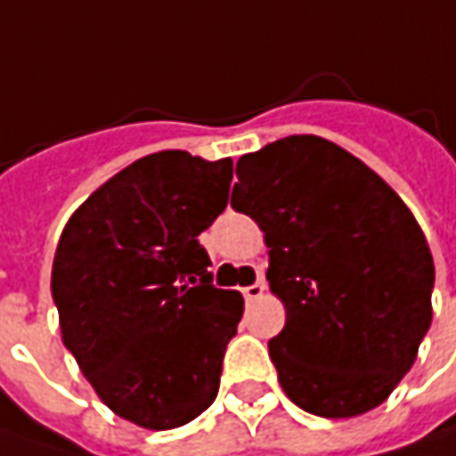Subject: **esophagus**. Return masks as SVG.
<instances>
[{
	"instance_id": "1",
	"label": "esophagus",
	"mask_w": 456,
	"mask_h": 456,
	"mask_svg": "<svg viewBox=\"0 0 456 456\" xmlns=\"http://www.w3.org/2000/svg\"><path fill=\"white\" fill-rule=\"evenodd\" d=\"M263 293H265V283H263V281H257V283H252V286L242 288V296H245L248 301H257Z\"/></svg>"
}]
</instances>
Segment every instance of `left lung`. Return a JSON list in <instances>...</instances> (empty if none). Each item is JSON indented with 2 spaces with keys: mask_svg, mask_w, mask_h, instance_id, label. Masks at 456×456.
I'll use <instances>...</instances> for the list:
<instances>
[{
  "mask_svg": "<svg viewBox=\"0 0 456 456\" xmlns=\"http://www.w3.org/2000/svg\"><path fill=\"white\" fill-rule=\"evenodd\" d=\"M232 208L265 232L267 283L286 306L267 352L288 398L324 419L380 406L431 327L434 257L411 208L316 134L242 155Z\"/></svg>",
  "mask_w": 456,
  "mask_h": 456,
  "instance_id": "obj_1",
  "label": "left lung"
}]
</instances>
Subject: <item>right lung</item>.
I'll list each match as a JSON object with an SVG mask.
<instances>
[{"label":"right lung","instance_id":"1","mask_svg":"<svg viewBox=\"0 0 456 456\" xmlns=\"http://www.w3.org/2000/svg\"><path fill=\"white\" fill-rule=\"evenodd\" d=\"M232 158L152 152L73 211L50 290L63 345L107 406L166 431L204 413L245 301L211 286L199 234L227 208Z\"/></svg>","mask_w":456,"mask_h":456}]
</instances>
